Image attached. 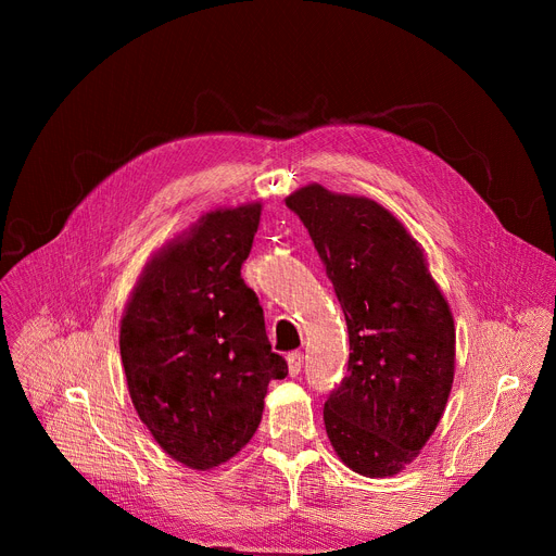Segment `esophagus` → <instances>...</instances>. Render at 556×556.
Listing matches in <instances>:
<instances>
[{"label":"esophagus","instance_id":"esophagus-1","mask_svg":"<svg viewBox=\"0 0 556 556\" xmlns=\"http://www.w3.org/2000/svg\"><path fill=\"white\" fill-rule=\"evenodd\" d=\"M286 361H288L290 376H298L302 371V367H304V354L302 352H290Z\"/></svg>","mask_w":556,"mask_h":556}]
</instances>
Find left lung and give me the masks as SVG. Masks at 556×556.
I'll return each mask as SVG.
<instances>
[{"instance_id":"obj_1","label":"left lung","mask_w":556,"mask_h":556,"mask_svg":"<svg viewBox=\"0 0 556 556\" xmlns=\"http://www.w3.org/2000/svg\"><path fill=\"white\" fill-rule=\"evenodd\" d=\"M325 263L349 331L346 376L325 401L349 469L399 473L430 440L455 371L451 308L419 243L381 204L308 185L286 198Z\"/></svg>"}]
</instances>
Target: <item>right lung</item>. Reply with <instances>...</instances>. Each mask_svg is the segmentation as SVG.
Masks as SVG:
<instances>
[{
    "label": "right lung",
    "instance_id": "add662e5",
    "mask_svg": "<svg viewBox=\"0 0 556 556\" xmlns=\"http://www.w3.org/2000/svg\"><path fill=\"white\" fill-rule=\"evenodd\" d=\"M261 204L216 210L146 266L122 319V363L139 419L191 469L237 455L270 381L288 376L241 268Z\"/></svg>",
    "mask_w": 556,
    "mask_h": 556
}]
</instances>
